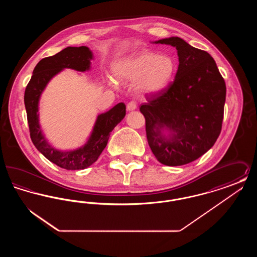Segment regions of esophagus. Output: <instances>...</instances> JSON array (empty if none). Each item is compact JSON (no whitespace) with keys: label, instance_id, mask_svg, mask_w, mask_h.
Returning <instances> with one entry per match:
<instances>
[{"label":"esophagus","instance_id":"1","mask_svg":"<svg viewBox=\"0 0 257 257\" xmlns=\"http://www.w3.org/2000/svg\"><path fill=\"white\" fill-rule=\"evenodd\" d=\"M137 109V104H136V102L134 101H131V102H129L128 104H127V110H134Z\"/></svg>","mask_w":257,"mask_h":257}]
</instances>
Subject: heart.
Returning <instances> with one entry per match:
<instances>
[{
    "label": "heart",
    "instance_id": "obj_1",
    "mask_svg": "<svg viewBox=\"0 0 257 257\" xmlns=\"http://www.w3.org/2000/svg\"><path fill=\"white\" fill-rule=\"evenodd\" d=\"M176 71L174 60L168 55L140 51L113 65V74L121 82H136L138 91L154 94L171 83Z\"/></svg>",
    "mask_w": 257,
    "mask_h": 257
}]
</instances>
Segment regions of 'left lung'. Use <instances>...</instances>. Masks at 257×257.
Here are the masks:
<instances>
[{
    "mask_svg": "<svg viewBox=\"0 0 257 257\" xmlns=\"http://www.w3.org/2000/svg\"><path fill=\"white\" fill-rule=\"evenodd\" d=\"M155 43L175 47L179 65L171 85L147 97L140 110L156 159L166 166H182L206 153L220 136L226 86L207 52L177 37Z\"/></svg>",
    "mask_w": 257,
    "mask_h": 257,
    "instance_id": "1",
    "label": "left lung"
}]
</instances>
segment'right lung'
<instances>
[{
	"label": "right lung",
	"instance_id": "add662e5",
	"mask_svg": "<svg viewBox=\"0 0 257 257\" xmlns=\"http://www.w3.org/2000/svg\"><path fill=\"white\" fill-rule=\"evenodd\" d=\"M92 53L86 46L67 47L58 54L42 59L33 71L25 90L24 102L30 136L37 150L52 163L68 171L85 170L96 162L107 146L110 132L126 113L124 103H118L110 110L97 116L92 133L86 145L76 150L61 151L50 146L38 122V102L50 80L64 68L84 72L90 67Z\"/></svg>",
	"mask_w": 257,
	"mask_h": 257
}]
</instances>
